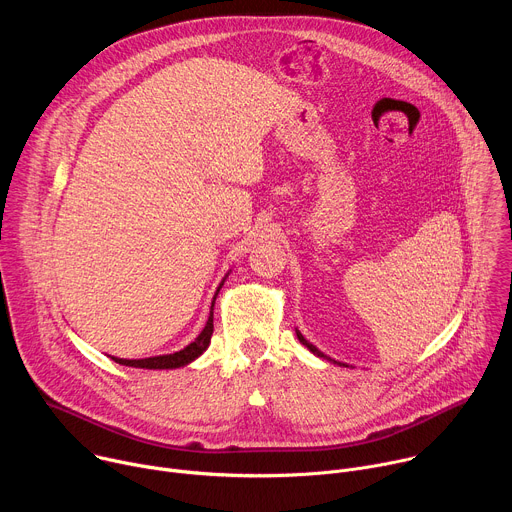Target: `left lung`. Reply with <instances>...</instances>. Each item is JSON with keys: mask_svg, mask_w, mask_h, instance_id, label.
I'll use <instances>...</instances> for the list:
<instances>
[{"mask_svg": "<svg viewBox=\"0 0 512 512\" xmlns=\"http://www.w3.org/2000/svg\"><path fill=\"white\" fill-rule=\"evenodd\" d=\"M296 334H298V340H300V342H302V344H304V346H306L310 352H314L316 356H320V358H326V360H330V362H332V358H330V356H326L322 350H318V348H316L312 342H308V340L302 336V332H300V330H296ZM334 362H336V360H334ZM336 364H340V367H348V364H342V362H336Z\"/></svg>", "mask_w": 512, "mask_h": 512, "instance_id": "8db88e82", "label": "left lung"}]
</instances>
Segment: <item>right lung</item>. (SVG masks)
Returning <instances> with one entry per match:
<instances>
[{
    "label": "right lung",
    "instance_id": "obj_1",
    "mask_svg": "<svg viewBox=\"0 0 512 512\" xmlns=\"http://www.w3.org/2000/svg\"><path fill=\"white\" fill-rule=\"evenodd\" d=\"M229 277V273L225 275V279ZM225 279L221 281V285L216 287V294L212 298V306H210V316L206 320V326L202 328V332L194 338V342H190L188 346H184L182 350L178 352H172V354H158V356H150V358H135V360H129V358H117V356H111L115 362L119 364H125V367H133V369H150V371H164V369H180V367H186V364H190L192 360H196L210 344V336H212V308H214V300L218 296V291H221Z\"/></svg>",
    "mask_w": 512,
    "mask_h": 512
}]
</instances>
